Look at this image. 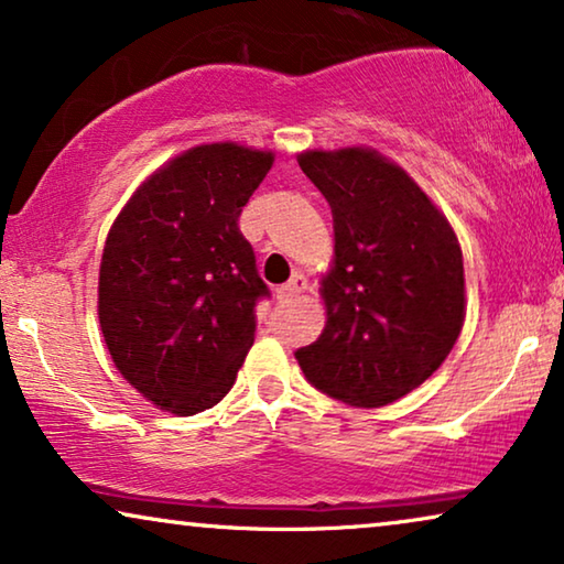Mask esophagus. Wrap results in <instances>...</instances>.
Instances as JSON below:
<instances>
[{"mask_svg":"<svg viewBox=\"0 0 564 564\" xmlns=\"http://www.w3.org/2000/svg\"><path fill=\"white\" fill-rule=\"evenodd\" d=\"M305 290H307L305 274H295L288 284H282V288H276V297H280V300H290V297L303 295Z\"/></svg>","mask_w":564,"mask_h":564,"instance_id":"obj_1","label":"esophagus"}]
</instances>
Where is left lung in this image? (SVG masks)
<instances>
[{
  "instance_id": "1",
  "label": "left lung",
  "mask_w": 564,
  "mask_h": 564,
  "mask_svg": "<svg viewBox=\"0 0 564 564\" xmlns=\"http://www.w3.org/2000/svg\"><path fill=\"white\" fill-rule=\"evenodd\" d=\"M297 164L334 213V257L318 290L326 328L295 357L326 395L388 405L444 365L465 326L457 234L419 182L377 149H307Z\"/></svg>"
}]
</instances>
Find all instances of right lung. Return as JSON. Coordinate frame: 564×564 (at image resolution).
I'll use <instances>...</instances> for the list:
<instances>
[{
    "instance_id": "add662e5",
    "label": "right lung",
    "mask_w": 564,
    "mask_h": 564,
    "mask_svg": "<svg viewBox=\"0 0 564 564\" xmlns=\"http://www.w3.org/2000/svg\"><path fill=\"white\" fill-rule=\"evenodd\" d=\"M274 151L199 143L138 184L107 234L97 315L118 372L161 411L195 415L234 388L267 295L238 228Z\"/></svg>"
}]
</instances>
